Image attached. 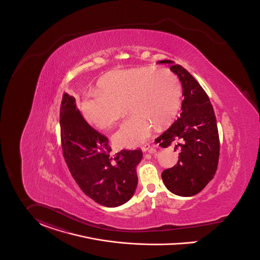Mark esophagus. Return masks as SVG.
I'll list each match as a JSON object with an SVG mask.
<instances>
[{"mask_svg": "<svg viewBox=\"0 0 260 260\" xmlns=\"http://www.w3.org/2000/svg\"><path fill=\"white\" fill-rule=\"evenodd\" d=\"M141 149H142L143 152H147V151H149V150L151 149V145H150V144H144V145L141 147Z\"/></svg>", "mask_w": 260, "mask_h": 260, "instance_id": "1", "label": "esophagus"}]
</instances>
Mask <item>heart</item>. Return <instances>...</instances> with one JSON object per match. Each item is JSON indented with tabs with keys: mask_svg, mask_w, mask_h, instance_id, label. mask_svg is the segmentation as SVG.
<instances>
[{
	"mask_svg": "<svg viewBox=\"0 0 260 260\" xmlns=\"http://www.w3.org/2000/svg\"><path fill=\"white\" fill-rule=\"evenodd\" d=\"M100 89L89 91L83 102L88 121L106 129L131 112L113 135L119 147H137L152 135L155 124L172 121L180 107L182 87L178 77L168 68L141 66L115 69L99 82Z\"/></svg>",
	"mask_w": 260,
	"mask_h": 260,
	"instance_id": "1",
	"label": "heart"
}]
</instances>
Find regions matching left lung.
I'll list each match as a JSON object with an SVG mask.
<instances>
[{
    "label": "left lung",
    "mask_w": 260,
    "mask_h": 260,
    "mask_svg": "<svg viewBox=\"0 0 260 260\" xmlns=\"http://www.w3.org/2000/svg\"><path fill=\"white\" fill-rule=\"evenodd\" d=\"M158 63L172 65L184 96L180 117L155 141L162 148L174 143V151L179 150L177 164L164 171L161 178L171 192L192 196L213 179L218 168L220 140L215 112L207 93L187 70L171 60Z\"/></svg>",
    "instance_id": "left-lung-1"
}]
</instances>
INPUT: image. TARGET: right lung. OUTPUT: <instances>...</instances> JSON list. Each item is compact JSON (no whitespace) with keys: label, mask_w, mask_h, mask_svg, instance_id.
Returning <instances> with one entry per match:
<instances>
[{"label":"right lung","mask_w":260,"mask_h":260,"mask_svg":"<svg viewBox=\"0 0 260 260\" xmlns=\"http://www.w3.org/2000/svg\"><path fill=\"white\" fill-rule=\"evenodd\" d=\"M60 129L63 156L83 192L105 207L127 202L137 187L136 167L142 151L122 150L111 156L107 137L85 120L75 98L66 92L60 107Z\"/></svg>","instance_id":"add662e5"}]
</instances>
